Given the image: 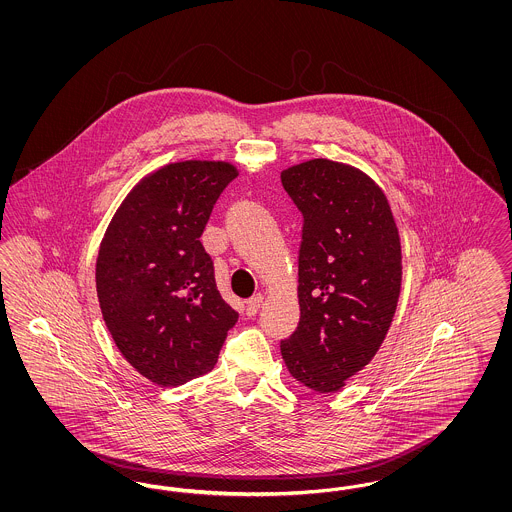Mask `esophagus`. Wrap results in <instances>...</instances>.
Listing matches in <instances>:
<instances>
[{
    "label": "esophagus",
    "mask_w": 512,
    "mask_h": 512,
    "mask_svg": "<svg viewBox=\"0 0 512 512\" xmlns=\"http://www.w3.org/2000/svg\"><path fill=\"white\" fill-rule=\"evenodd\" d=\"M261 305H263V293H255L253 297H249V299H247L245 313H247L249 317H253V315H257V311L261 309Z\"/></svg>",
    "instance_id": "34e87169"
}]
</instances>
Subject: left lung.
<instances>
[{"mask_svg": "<svg viewBox=\"0 0 512 512\" xmlns=\"http://www.w3.org/2000/svg\"><path fill=\"white\" fill-rule=\"evenodd\" d=\"M303 217L299 324L280 351L295 380L332 393L380 349L401 292V244L386 195L363 172L313 159L282 172Z\"/></svg>", "mask_w": 512, "mask_h": 512, "instance_id": "left-lung-1", "label": "left lung"}]
</instances>
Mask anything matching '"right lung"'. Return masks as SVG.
Wrapping results in <instances>:
<instances>
[{
	"instance_id": "add662e5",
	"label": "right lung",
	"mask_w": 512,
	"mask_h": 512,
	"mask_svg": "<svg viewBox=\"0 0 512 512\" xmlns=\"http://www.w3.org/2000/svg\"><path fill=\"white\" fill-rule=\"evenodd\" d=\"M236 176L215 161L153 172L124 199L99 247L103 320L124 359L153 384L180 386L209 372L238 322L199 242Z\"/></svg>"
}]
</instances>
